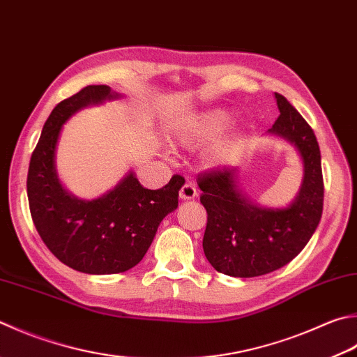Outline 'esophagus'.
<instances>
[{
    "label": "esophagus",
    "instance_id": "1",
    "mask_svg": "<svg viewBox=\"0 0 357 357\" xmlns=\"http://www.w3.org/2000/svg\"><path fill=\"white\" fill-rule=\"evenodd\" d=\"M197 197V190L192 183H185L180 190V199L181 200H192Z\"/></svg>",
    "mask_w": 357,
    "mask_h": 357
}]
</instances>
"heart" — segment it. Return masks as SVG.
Listing matches in <instances>:
<instances>
[{"instance_id":"obj_1","label":"heart","mask_w":357,"mask_h":357,"mask_svg":"<svg viewBox=\"0 0 357 357\" xmlns=\"http://www.w3.org/2000/svg\"><path fill=\"white\" fill-rule=\"evenodd\" d=\"M228 123H230V113L228 112L219 109L208 110L177 127L174 138L178 144L185 147L200 146L210 143L214 137L217 138L220 132L225 130ZM242 144H244V133L239 129L228 130L213 142L204 152L202 163L208 169L224 167L238 155Z\"/></svg>"}]
</instances>
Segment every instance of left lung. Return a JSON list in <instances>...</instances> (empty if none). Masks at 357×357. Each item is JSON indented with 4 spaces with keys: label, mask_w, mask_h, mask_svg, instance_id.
<instances>
[{
    "label": "left lung",
    "mask_w": 357,
    "mask_h": 357,
    "mask_svg": "<svg viewBox=\"0 0 357 357\" xmlns=\"http://www.w3.org/2000/svg\"><path fill=\"white\" fill-rule=\"evenodd\" d=\"M280 116L267 135L297 151L303 177L295 199L283 208L262 206L241 186L239 167L199 177L200 204L208 214L204 252L218 272L252 278L286 266L303 250L324 211V177L317 138L303 116L275 93Z\"/></svg>",
    "instance_id": "obj_1"
}]
</instances>
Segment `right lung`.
Returning <instances> with one entry per match:
<instances>
[{"label": "right lung", "instance_id": "1", "mask_svg": "<svg viewBox=\"0 0 357 357\" xmlns=\"http://www.w3.org/2000/svg\"><path fill=\"white\" fill-rule=\"evenodd\" d=\"M123 98L107 85H89L51 112L33 151L28 172L31 216L51 253L77 272L121 273L149 250L158 225L178 206L185 178L174 176L160 190L141 186L129 171L113 190L85 200L59 178L56 155L63 124L79 110Z\"/></svg>", "mask_w": 357, "mask_h": 357}]
</instances>
